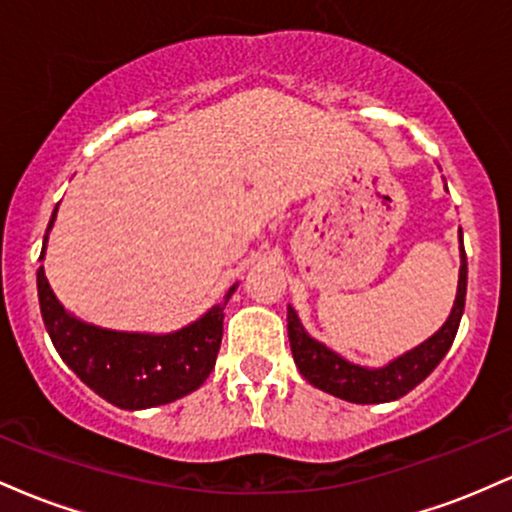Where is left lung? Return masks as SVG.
I'll use <instances>...</instances> for the list:
<instances>
[{"label": "left lung", "instance_id": "1", "mask_svg": "<svg viewBox=\"0 0 512 512\" xmlns=\"http://www.w3.org/2000/svg\"><path fill=\"white\" fill-rule=\"evenodd\" d=\"M460 252L457 296L445 325L433 337H428L424 344L414 346L407 354L395 358V361H390L383 368L356 366V363L334 354L325 344L315 342L303 330L296 310L289 305V315L286 317H289L291 354L303 378L310 385H315L317 390L330 392V395L354 404L392 402V399L404 397L409 390H414L421 380H426V375L433 373V368L443 361V356L448 354L452 342H455L457 327H460L464 313V296H467V255H464V248H460Z\"/></svg>", "mask_w": 512, "mask_h": 512}]
</instances>
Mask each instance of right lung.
I'll list each match as a JSON object with an SVG mask.
<instances>
[{"label":"right lung","instance_id":"obj_1","mask_svg":"<svg viewBox=\"0 0 512 512\" xmlns=\"http://www.w3.org/2000/svg\"><path fill=\"white\" fill-rule=\"evenodd\" d=\"M55 219L57 209L52 211L48 233ZM48 233L40 260L45 257ZM233 291L236 286L209 313L178 332H115L69 315L52 293L45 269H38L40 313L57 354L96 395L129 411L175 402L209 378L223 337V308Z\"/></svg>","mask_w":512,"mask_h":512}]
</instances>
